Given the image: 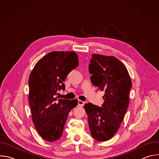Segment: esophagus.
Instances as JSON below:
<instances>
[{
  "label": "esophagus",
  "instance_id": "obj_1",
  "mask_svg": "<svg viewBox=\"0 0 159 159\" xmlns=\"http://www.w3.org/2000/svg\"><path fill=\"white\" fill-rule=\"evenodd\" d=\"M84 105V102H83L82 101L79 100L78 101V106L80 107H82Z\"/></svg>",
  "mask_w": 159,
  "mask_h": 159
}]
</instances>
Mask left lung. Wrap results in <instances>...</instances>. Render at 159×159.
<instances>
[{"mask_svg":"<svg viewBox=\"0 0 159 159\" xmlns=\"http://www.w3.org/2000/svg\"><path fill=\"white\" fill-rule=\"evenodd\" d=\"M90 63V80L104 92V102L101 107L89 102L84 109L92 137L104 142L112 138L120 127L128 107L132 83L125 66L114 57L93 54Z\"/></svg>","mask_w":159,"mask_h":159,"instance_id":"8db88e82","label":"left lung"}]
</instances>
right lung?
Returning <instances> with one entry per match:
<instances>
[{
    "mask_svg": "<svg viewBox=\"0 0 159 159\" xmlns=\"http://www.w3.org/2000/svg\"><path fill=\"white\" fill-rule=\"evenodd\" d=\"M79 65L74 52H52L39 60L29 77V103L34 126L44 140L50 142L61 137L63 128L77 99L56 98L65 90L67 75Z\"/></svg>",
    "mask_w": 159,
    "mask_h": 159,
    "instance_id": "1",
    "label": "right lung"
}]
</instances>
